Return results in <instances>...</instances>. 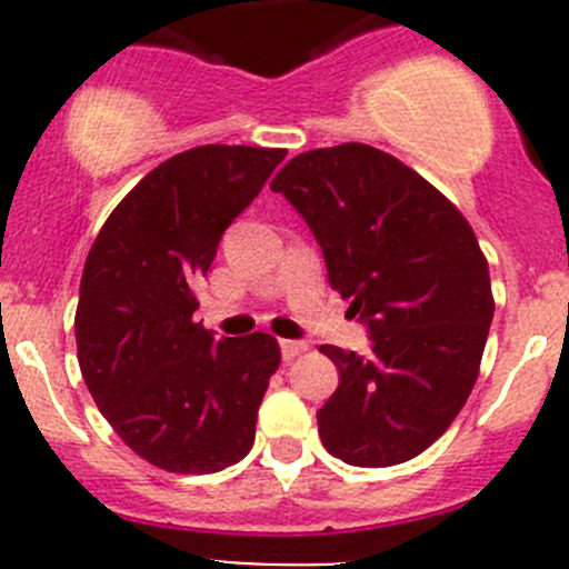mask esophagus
Returning <instances> with one entry per match:
<instances>
[{"label": "esophagus", "instance_id": "34e87169", "mask_svg": "<svg viewBox=\"0 0 569 569\" xmlns=\"http://www.w3.org/2000/svg\"><path fill=\"white\" fill-rule=\"evenodd\" d=\"M306 349V341H291V338H283V341H280V355H283V360H295L297 355H302Z\"/></svg>", "mask_w": 569, "mask_h": 569}]
</instances>
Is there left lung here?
<instances>
[{
  "label": "left lung",
  "instance_id": "left-lung-1",
  "mask_svg": "<svg viewBox=\"0 0 569 569\" xmlns=\"http://www.w3.org/2000/svg\"><path fill=\"white\" fill-rule=\"evenodd\" d=\"M269 187L300 211L330 286L369 327L371 355L319 347L338 369L317 412L321 443L358 468L412 460L479 377L496 302L473 228L427 178L363 142L300 153Z\"/></svg>",
  "mask_w": 569,
  "mask_h": 569
}]
</instances>
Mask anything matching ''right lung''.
Here are the masks:
<instances>
[{"label": "right lung", "instance_id": "right-lung-1", "mask_svg": "<svg viewBox=\"0 0 569 569\" xmlns=\"http://www.w3.org/2000/svg\"><path fill=\"white\" fill-rule=\"evenodd\" d=\"M283 157L250 146L176 153L114 206L84 261L73 319L84 386L120 440L170 473H217L256 440L278 341H217L192 319V286Z\"/></svg>", "mask_w": 569, "mask_h": 569}]
</instances>
